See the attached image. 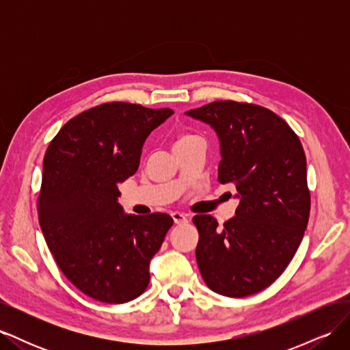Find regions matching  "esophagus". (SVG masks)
<instances>
[{
  "label": "esophagus",
  "instance_id": "34e87169",
  "mask_svg": "<svg viewBox=\"0 0 350 350\" xmlns=\"http://www.w3.org/2000/svg\"><path fill=\"white\" fill-rule=\"evenodd\" d=\"M171 216H172V219H174V221H175L176 225L187 224V221H188L187 216H185V215H183V213H179V211H174V213H172Z\"/></svg>",
  "mask_w": 350,
  "mask_h": 350
}]
</instances>
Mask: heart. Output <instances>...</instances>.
I'll list each match as a JSON object with an SVG mask.
<instances>
[{
    "label": "heart",
    "mask_w": 350,
    "mask_h": 350,
    "mask_svg": "<svg viewBox=\"0 0 350 350\" xmlns=\"http://www.w3.org/2000/svg\"><path fill=\"white\" fill-rule=\"evenodd\" d=\"M194 139H197V137L193 135V134H181V135H178V139H176V142H175V146L184 144V143H187V142H189V140H194Z\"/></svg>",
    "instance_id": "obj_1"
}]
</instances>
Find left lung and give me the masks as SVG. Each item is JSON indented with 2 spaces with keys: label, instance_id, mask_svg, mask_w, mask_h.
<instances>
[{
  "label": "left lung",
  "instance_id": "8db88e82",
  "mask_svg": "<svg viewBox=\"0 0 350 350\" xmlns=\"http://www.w3.org/2000/svg\"><path fill=\"white\" fill-rule=\"evenodd\" d=\"M185 115L219 137V183L235 184L237 213L219 226L197 215L196 258L208 288L229 298L257 293L289 266L308 225L311 197L298 135L258 105L216 100Z\"/></svg>",
  "mask_w": 350,
  "mask_h": 350
}]
</instances>
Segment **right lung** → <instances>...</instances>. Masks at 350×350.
Segmentation results:
<instances>
[{
	"label": "right lung",
	"instance_id": "right-lung-1",
	"mask_svg": "<svg viewBox=\"0 0 350 350\" xmlns=\"http://www.w3.org/2000/svg\"><path fill=\"white\" fill-rule=\"evenodd\" d=\"M174 113L109 102L71 118L48 146L39 225L64 276L90 298L125 304L149 284V264L174 225L125 215L118 184L134 175L149 134Z\"/></svg>",
	"mask_w": 350,
	"mask_h": 350
}]
</instances>
